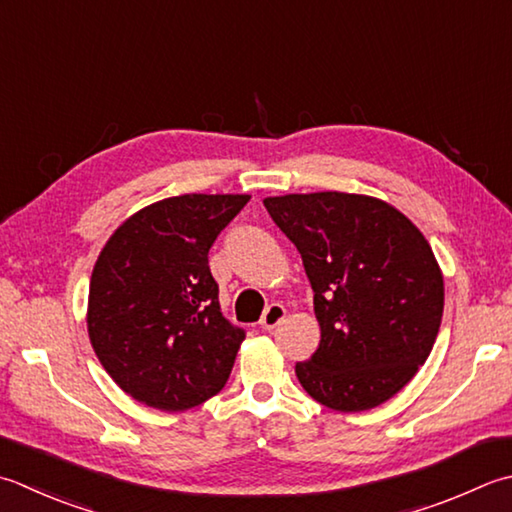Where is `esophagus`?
<instances>
[{
  "instance_id": "esophagus-1",
  "label": "esophagus",
  "mask_w": 512,
  "mask_h": 512,
  "mask_svg": "<svg viewBox=\"0 0 512 512\" xmlns=\"http://www.w3.org/2000/svg\"><path fill=\"white\" fill-rule=\"evenodd\" d=\"M284 317H286V308L282 304H270L264 310L262 319H259V324H262L264 330H270V328H275L277 324H282Z\"/></svg>"
}]
</instances>
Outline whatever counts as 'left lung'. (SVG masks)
Segmentation results:
<instances>
[{
	"instance_id": "obj_1",
	"label": "left lung",
	"mask_w": 512,
	"mask_h": 512,
	"mask_svg": "<svg viewBox=\"0 0 512 512\" xmlns=\"http://www.w3.org/2000/svg\"><path fill=\"white\" fill-rule=\"evenodd\" d=\"M304 259L322 342L295 366L306 393L339 413L395 397L439 333L444 275L433 248L384 199L322 190L266 197Z\"/></svg>"
}]
</instances>
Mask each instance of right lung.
<instances>
[{"label": "right lung", "instance_id": "obj_1", "mask_svg": "<svg viewBox=\"0 0 512 512\" xmlns=\"http://www.w3.org/2000/svg\"><path fill=\"white\" fill-rule=\"evenodd\" d=\"M248 199L166 197L124 219L104 244L90 275L88 337L135 402L182 413L224 388L244 330L219 310L208 250Z\"/></svg>", "mask_w": 512, "mask_h": 512}]
</instances>
